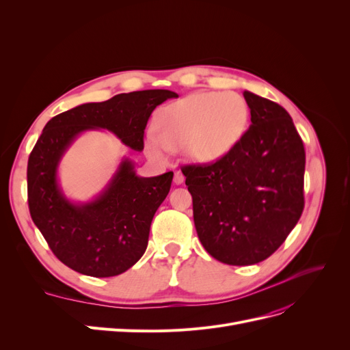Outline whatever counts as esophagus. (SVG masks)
Listing matches in <instances>:
<instances>
[{"label": "esophagus", "instance_id": "obj_1", "mask_svg": "<svg viewBox=\"0 0 350 350\" xmlns=\"http://www.w3.org/2000/svg\"><path fill=\"white\" fill-rule=\"evenodd\" d=\"M183 183H185V176H183L181 172H176L174 173V185L180 186V185H183Z\"/></svg>", "mask_w": 350, "mask_h": 350}]
</instances>
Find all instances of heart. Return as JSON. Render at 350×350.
Returning a JSON list of instances; mask_svg holds the SVG:
<instances>
[{
  "label": "heart",
  "mask_w": 350,
  "mask_h": 350,
  "mask_svg": "<svg viewBox=\"0 0 350 350\" xmlns=\"http://www.w3.org/2000/svg\"><path fill=\"white\" fill-rule=\"evenodd\" d=\"M250 109L234 92H196L160 109L156 131L144 136L152 159L165 161L172 149H185L196 163H213L228 154L244 136Z\"/></svg>",
  "instance_id": "1"
}]
</instances>
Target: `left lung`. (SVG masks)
<instances>
[{
    "instance_id": "obj_1",
    "label": "left lung",
    "mask_w": 350,
    "mask_h": 350,
    "mask_svg": "<svg viewBox=\"0 0 350 350\" xmlns=\"http://www.w3.org/2000/svg\"><path fill=\"white\" fill-rule=\"evenodd\" d=\"M251 124L223 159L186 165L198 240L215 260L252 265L286 240L304 210L305 149L286 110L245 90Z\"/></svg>"
}]
</instances>
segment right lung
Returning a JSON list of instances; mask_svg holds the SVG:
<instances>
[{"label": "right lung", "instance_id": "obj_1", "mask_svg": "<svg viewBox=\"0 0 350 350\" xmlns=\"http://www.w3.org/2000/svg\"><path fill=\"white\" fill-rule=\"evenodd\" d=\"M177 96L167 89L120 94L79 105L45 124L28 159V206L32 221L66 267L96 278L115 277L133 267L147 248L152 219L170 191L173 172L140 177L135 163L123 157L96 197L72 201L58 178L64 154L82 133L102 129L142 152L152 112Z\"/></svg>", "mask_w": 350, "mask_h": 350}]
</instances>
